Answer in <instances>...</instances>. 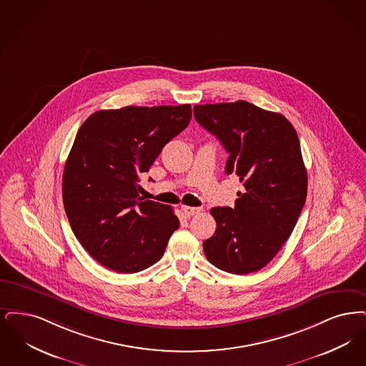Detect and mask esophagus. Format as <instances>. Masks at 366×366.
Here are the masks:
<instances>
[{
  "label": "esophagus",
  "instance_id": "obj_1",
  "mask_svg": "<svg viewBox=\"0 0 366 366\" xmlns=\"http://www.w3.org/2000/svg\"><path fill=\"white\" fill-rule=\"evenodd\" d=\"M182 212H183L187 217H190V216H194V214H198V213L201 212V207H182Z\"/></svg>",
  "mask_w": 366,
  "mask_h": 366
}]
</instances>
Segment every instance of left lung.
I'll return each mask as SVG.
<instances>
[{"label":"left lung","mask_w":366,"mask_h":366,"mask_svg":"<svg viewBox=\"0 0 366 366\" xmlns=\"http://www.w3.org/2000/svg\"><path fill=\"white\" fill-rule=\"evenodd\" d=\"M194 116L229 154L225 174L244 187L235 207L210 209L217 228L204 242L205 255L234 274L262 269L290 238L306 201L297 131L283 114L246 101L195 105Z\"/></svg>","instance_id":"8db88e82"}]
</instances>
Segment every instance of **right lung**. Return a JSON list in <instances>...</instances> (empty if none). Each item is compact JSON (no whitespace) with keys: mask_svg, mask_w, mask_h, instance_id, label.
<instances>
[{"mask_svg":"<svg viewBox=\"0 0 366 366\" xmlns=\"http://www.w3.org/2000/svg\"><path fill=\"white\" fill-rule=\"evenodd\" d=\"M191 116L189 104L131 105L96 112L81 124L64 168V207L80 244L101 265L135 273L164 254L179 219L172 207L143 201L138 183Z\"/></svg>","mask_w":366,"mask_h":366,"instance_id":"right-lung-1","label":"right lung"}]
</instances>
